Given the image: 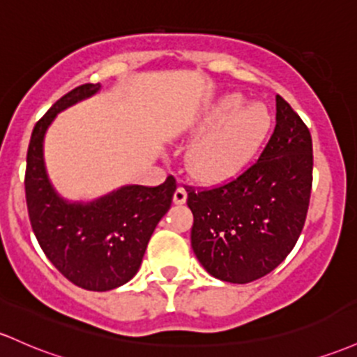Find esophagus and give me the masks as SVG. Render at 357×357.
Wrapping results in <instances>:
<instances>
[{"mask_svg":"<svg viewBox=\"0 0 357 357\" xmlns=\"http://www.w3.org/2000/svg\"><path fill=\"white\" fill-rule=\"evenodd\" d=\"M186 190L183 186H179L178 190L174 191V203H178V205H181V203L186 202Z\"/></svg>","mask_w":357,"mask_h":357,"instance_id":"obj_1","label":"esophagus"}]
</instances>
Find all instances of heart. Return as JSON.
<instances>
[{
	"mask_svg": "<svg viewBox=\"0 0 357 357\" xmlns=\"http://www.w3.org/2000/svg\"><path fill=\"white\" fill-rule=\"evenodd\" d=\"M269 128L262 105H244L238 95H227L203 113L195 130L208 132L188 155L190 169L205 181H223L244 169Z\"/></svg>",
	"mask_w": 357,
	"mask_h": 357,
	"instance_id": "1",
	"label": "heart"
}]
</instances>
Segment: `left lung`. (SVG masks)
<instances>
[{
  "instance_id": "8db88e82",
  "label": "left lung",
  "mask_w": 357,
  "mask_h": 357,
  "mask_svg": "<svg viewBox=\"0 0 357 357\" xmlns=\"http://www.w3.org/2000/svg\"><path fill=\"white\" fill-rule=\"evenodd\" d=\"M307 125L276 96V127L259 159L213 188L186 186L191 248L211 276L244 284L271 273L298 241L312 193Z\"/></svg>"
}]
</instances>
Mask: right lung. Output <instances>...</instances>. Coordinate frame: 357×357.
Wrapping results in <instances>:
<instances>
[{
	"instance_id": "obj_1",
	"label": "right lung",
	"mask_w": 357,
	"mask_h": 357,
	"mask_svg": "<svg viewBox=\"0 0 357 357\" xmlns=\"http://www.w3.org/2000/svg\"><path fill=\"white\" fill-rule=\"evenodd\" d=\"M100 88L77 86L35 123L25 171L26 208L38 244L70 283L89 291H108L135 276L176 191V179L167 176L159 186H121L89 203H69L56 193L44 162L47 128L59 112Z\"/></svg>"
}]
</instances>
